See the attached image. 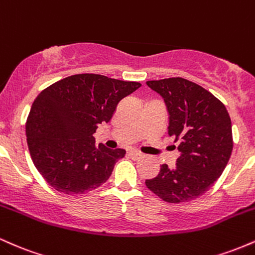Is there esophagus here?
Returning <instances> with one entry per match:
<instances>
[{"label":"esophagus","mask_w":255,"mask_h":255,"mask_svg":"<svg viewBox=\"0 0 255 255\" xmlns=\"http://www.w3.org/2000/svg\"><path fill=\"white\" fill-rule=\"evenodd\" d=\"M128 154H130L131 158H133V159H139V158H143V154H142V153H139V151L133 150V149L128 151Z\"/></svg>","instance_id":"34e87169"}]
</instances>
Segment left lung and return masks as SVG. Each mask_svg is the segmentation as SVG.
I'll use <instances>...</instances> for the list:
<instances>
[{"label": "left lung", "instance_id": "1", "mask_svg": "<svg viewBox=\"0 0 255 255\" xmlns=\"http://www.w3.org/2000/svg\"><path fill=\"white\" fill-rule=\"evenodd\" d=\"M147 85L164 99L168 135L178 141L181 155L173 168L161 165L158 176L145 185L166 202L190 201L212 187L230 159V117L216 96L188 79L148 81Z\"/></svg>", "mask_w": 255, "mask_h": 255}]
</instances>
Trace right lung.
<instances>
[{
    "mask_svg": "<svg viewBox=\"0 0 255 255\" xmlns=\"http://www.w3.org/2000/svg\"><path fill=\"white\" fill-rule=\"evenodd\" d=\"M137 82L101 74H74L36 97L26 122L27 145L38 172L54 189L83 194L107 181L124 149H111L95 133L112 118L120 100L138 89Z\"/></svg>",
    "mask_w": 255,
    "mask_h": 255,
    "instance_id": "right-lung-1",
    "label": "right lung"
}]
</instances>
